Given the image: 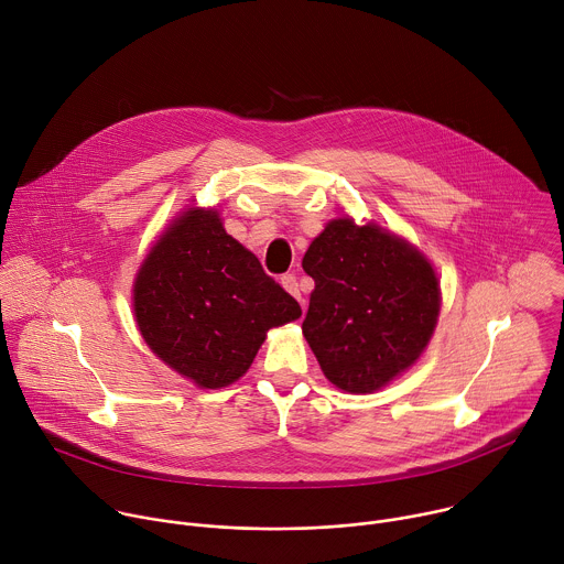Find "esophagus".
Returning <instances> with one entry per match:
<instances>
[{
    "label": "esophagus",
    "instance_id": "1",
    "mask_svg": "<svg viewBox=\"0 0 564 564\" xmlns=\"http://www.w3.org/2000/svg\"><path fill=\"white\" fill-rule=\"evenodd\" d=\"M281 285H283L294 299L303 301V299H301V290H299V281H296L294 274H283V276H281Z\"/></svg>",
    "mask_w": 564,
    "mask_h": 564
}]
</instances>
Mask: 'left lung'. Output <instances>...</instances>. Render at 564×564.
I'll return each instance as SVG.
<instances>
[{"instance_id":"1","label":"left lung","mask_w":564,"mask_h":564,"mask_svg":"<svg viewBox=\"0 0 564 564\" xmlns=\"http://www.w3.org/2000/svg\"><path fill=\"white\" fill-rule=\"evenodd\" d=\"M303 270L314 279L303 335L337 388L372 392L415 364L437 324L440 288L413 246L339 218L312 240Z\"/></svg>"}]
</instances>
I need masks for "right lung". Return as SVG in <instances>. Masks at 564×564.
I'll return each mask as SVG.
<instances>
[{
    "label": "right lung",
    "instance_id": "obj_1",
    "mask_svg": "<svg viewBox=\"0 0 564 564\" xmlns=\"http://www.w3.org/2000/svg\"><path fill=\"white\" fill-rule=\"evenodd\" d=\"M133 307L149 348L203 388L236 381L265 333L301 316L296 299L203 209L183 214L149 252Z\"/></svg>",
    "mask_w": 564,
    "mask_h": 564
}]
</instances>
